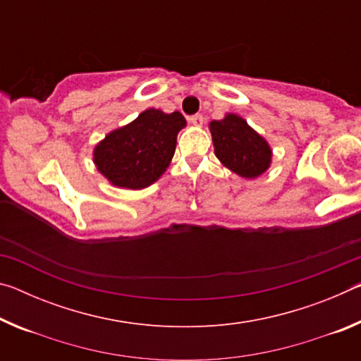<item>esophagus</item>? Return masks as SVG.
<instances>
[{
	"mask_svg": "<svg viewBox=\"0 0 361 361\" xmlns=\"http://www.w3.org/2000/svg\"><path fill=\"white\" fill-rule=\"evenodd\" d=\"M189 122H191V124L195 126V127H200L204 124V116L202 114H194V116H191V118H189Z\"/></svg>",
	"mask_w": 361,
	"mask_h": 361,
	"instance_id": "esophagus-1",
	"label": "esophagus"
}]
</instances>
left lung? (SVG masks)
Wrapping results in <instances>:
<instances>
[{
  "label": "left lung",
  "mask_w": 361,
  "mask_h": 361,
  "mask_svg": "<svg viewBox=\"0 0 361 361\" xmlns=\"http://www.w3.org/2000/svg\"><path fill=\"white\" fill-rule=\"evenodd\" d=\"M209 127L215 154L231 172L256 178L271 167V146L240 116L228 113L221 121H212Z\"/></svg>",
  "instance_id": "1"
}]
</instances>
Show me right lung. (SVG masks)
I'll list each match as a JSON object with an SVG mask.
<instances>
[{
  "instance_id": "obj_1",
  "label": "right lung",
  "mask_w": 361,
  "mask_h": 361,
  "mask_svg": "<svg viewBox=\"0 0 361 361\" xmlns=\"http://www.w3.org/2000/svg\"><path fill=\"white\" fill-rule=\"evenodd\" d=\"M185 126L186 119L178 111L167 114L161 109H146L95 146L97 170L118 188H148L170 166L176 135Z\"/></svg>"
}]
</instances>
